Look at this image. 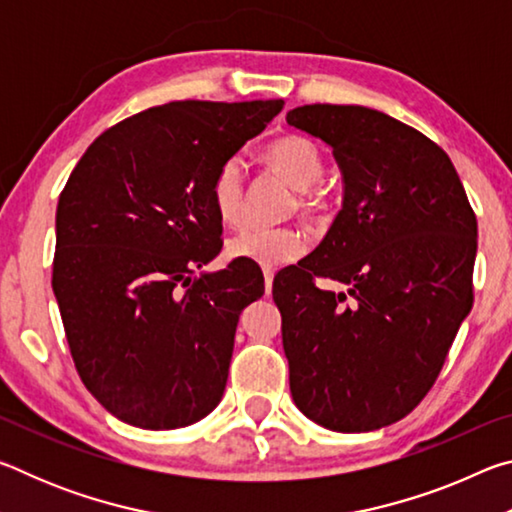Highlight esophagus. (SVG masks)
I'll return each instance as SVG.
<instances>
[{"mask_svg": "<svg viewBox=\"0 0 512 512\" xmlns=\"http://www.w3.org/2000/svg\"><path fill=\"white\" fill-rule=\"evenodd\" d=\"M273 271L271 268H264V289H266V296H271V291H273Z\"/></svg>", "mask_w": 512, "mask_h": 512, "instance_id": "obj_1", "label": "esophagus"}]
</instances>
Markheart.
Returning a JSON list of instances; mask_svg holds the SVG:
<instances>
[{"label": "heart", "instance_id": "heart-1", "mask_svg": "<svg viewBox=\"0 0 512 512\" xmlns=\"http://www.w3.org/2000/svg\"><path fill=\"white\" fill-rule=\"evenodd\" d=\"M262 160L293 187L302 189L300 201L307 214L325 210L323 189L314 183L323 173V153L307 135L287 133L264 144ZM212 205L225 225H235L244 214V167L237 158L219 164L210 183ZM305 237L291 225H246L228 241V255L259 266H282L302 255Z\"/></svg>", "mask_w": 512, "mask_h": 512}]
</instances>
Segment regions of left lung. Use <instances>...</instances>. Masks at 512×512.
Masks as SVG:
<instances>
[{"label":"left lung","mask_w":512,"mask_h":512,"mask_svg":"<svg viewBox=\"0 0 512 512\" xmlns=\"http://www.w3.org/2000/svg\"><path fill=\"white\" fill-rule=\"evenodd\" d=\"M287 124L332 146L343 173L325 239L273 280L293 402L325 429H381L429 393L470 314L476 216L449 155L384 112L311 103Z\"/></svg>","instance_id":"8db88e82"}]
</instances>
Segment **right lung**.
<instances>
[{"mask_svg":"<svg viewBox=\"0 0 512 512\" xmlns=\"http://www.w3.org/2000/svg\"><path fill=\"white\" fill-rule=\"evenodd\" d=\"M284 101H171L94 140L58 198L51 287L83 384L140 429L194 424L221 402L239 314L264 275L221 253L219 164Z\"/></svg>","mask_w":512,"mask_h":512,"instance_id":"add662e5","label":"right lung"}]
</instances>
